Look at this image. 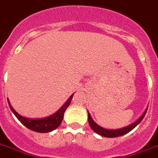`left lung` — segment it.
Segmentation results:
<instances>
[{
	"label": "left lung",
	"mask_w": 158,
	"mask_h": 158,
	"mask_svg": "<svg viewBox=\"0 0 158 158\" xmlns=\"http://www.w3.org/2000/svg\"><path fill=\"white\" fill-rule=\"evenodd\" d=\"M146 113L147 111L143 114V116L141 117L138 121H136L135 123H133L132 124L129 125V126H127V127L120 128V129L108 130L105 129V128H103V127H100V126H98V125L97 124V123H95L94 121L93 120L91 116H90L89 113H88V120H89V123L91 128H92L96 133H98V134H99V135L101 136H103V137H106V138H116V137H119V136L124 135V134H126L127 132H129L131 130L133 129V128H134V127L143 120V118H144V116H145Z\"/></svg>",
	"instance_id": "obj_1"
}]
</instances>
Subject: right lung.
I'll list each match as a JSON object with an SVG mask.
<instances>
[{"mask_svg": "<svg viewBox=\"0 0 158 158\" xmlns=\"http://www.w3.org/2000/svg\"><path fill=\"white\" fill-rule=\"evenodd\" d=\"M73 96H74V94L71 95L70 98H69L67 102H65V103L61 107L60 110L56 112L55 114H53V115L48 117V118L40 119H30L20 116V114H18L14 110V108H12L11 105L10 104L9 101H8V103H9V106L10 109H11V111L13 112V114H15V117L19 119V121L23 125H25L26 127H28L29 129L37 132H49L55 130V128H57L60 125L62 120H63L64 111L66 110V108H68L69 105L70 104Z\"/></svg>", "mask_w": 158, "mask_h": 158, "instance_id": "obj_1", "label": "right lung"}]
</instances>
